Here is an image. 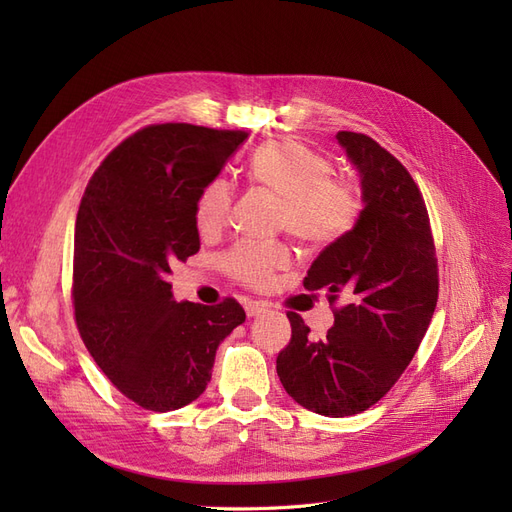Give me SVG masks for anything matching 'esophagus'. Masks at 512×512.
Instances as JSON below:
<instances>
[{
	"mask_svg": "<svg viewBox=\"0 0 512 512\" xmlns=\"http://www.w3.org/2000/svg\"><path fill=\"white\" fill-rule=\"evenodd\" d=\"M243 307H245V314L250 316V318H254V316H260V314H265L267 312V303H262V301H245L243 303Z\"/></svg>",
	"mask_w": 512,
	"mask_h": 512,
	"instance_id": "obj_1",
	"label": "esophagus"
}]
</instances>
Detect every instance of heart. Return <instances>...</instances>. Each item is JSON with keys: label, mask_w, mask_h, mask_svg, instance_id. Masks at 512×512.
Returning <instances> with one entry per match:
<instances>
[{"label": "heart", "mask_w": 512, "mask_h": 512, "mask_svg": "<svg viewBox=\"0 0 512 512\" xmlns=\"http://www.w3.org/2000/svg\"><path fill=\"white\" fill-rule=\"evenodd\" d=\"M250 177L282 196L280 226L312 247L333 245L354 230L363 213V192L348 177L333 175L322 151L292 138L260 145L247 166ZM235 188L226 177H213L198 192L194 220L203 235H215L230 220ZM292 250L280 241L243 239L220 256V267L232 280L267 288L277 271L290 267Z\"/></svg>", "instance_id": "heart-1"}]
</instances>
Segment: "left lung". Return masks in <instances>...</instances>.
<instances>
[{"mask_svg":"<svg viewBox=\"0 0 512 512\" xmlns=\"http://www.w3.org/2000/svg\"><path fill=\"white\" fill-rule=\"evenodd\" d=\"M337 141L359 168L365 209L303 280L307 290H327L335 324L312 339L303 318L288 312L292 337L277 354L286 393L335 418L359 414L391 391L423 342L440 288L429 213L406 166L367 134L342 130Z\"/></svg>","mask_w":512,"mask_h":512,"instance_id":"left-lung-1","label":"left lung"}]
</instances>
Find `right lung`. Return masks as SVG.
I'll list each match as a JSON object with an SVG mask.
<instances>
[{
    "mask_svg": "<svg viewBox=\"0 0 512 512\" xmlns=\"http://www.w3.org/2000/svg\"><path fill=\"white\" fill-rule=\"evenodd\" d=\"M247 138L241 130L153 123L91 175L76 213L72 305L89 354L145 410L192 404L243 307L175 303L166 275L200 250L198 192Z\"/></svg>",
    "mask_w": 512,
    "mask_h": 512,
    "instance_id": "obj_1",
    "label": "right lung"
}]
</instances>
